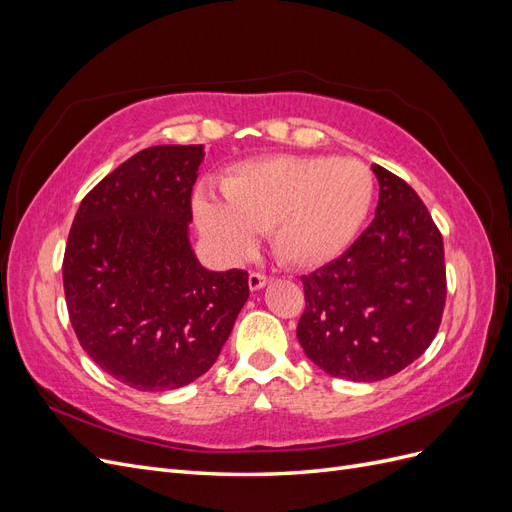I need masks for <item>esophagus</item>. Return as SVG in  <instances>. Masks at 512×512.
Listing matches in <instances>:
<instances>
[{
	"mask_svg": "<svg viewBox=\"0 0 512 512\" xmlns=\"http://www.w3.org/2000/svg\"><path fill=\"white\" fill-rule=\"evenodd\" d=\"M247 284H250L252 292H256L269 284V277L265 273H250V277H247Z\"/></svg>",
	"mask_w": 512,
	"mask_h": 512,
	"instance_id": "obj_1",
	"label": "esophagus"
}]
</instances>
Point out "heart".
I'll use <instances>...</instances> for the list:
<instances>
[{
    "mask_svg": "<svg viewBox=\"0 0 512 512\" xmlns=\"http://www.w3.org/2000/svg\"><path fill=\"white\" fill-rule=\"evenodd\" d=\"M224 203L194 198L200 235L224 260L245 258L269 230L275 256L314 269L342 254L361 230L374 179L354 158L267 156L232 166L220 179Z\"/></svg>",
    "mask_w": 512,
    "mask_h": 512,
    "instance_id": "b5f03b06",
    "label": "heart"
}]
</instances>
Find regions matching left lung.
Wrapping results in <instances>:
<instances>
[{"instance_id":"8db88e82","label":"left lung","mask_w":512,"mask_h":512,"mask_svg":"<svg viewBox=\"0 0 512 512\" xmlns=\"http://www.w3.org/2000/svg\"><path fill=\"white\" fill-rule=\"evenodd\" d=\"M376 218L337 260L303 275L297 337L333 378L376 382L399 374L438 333L446 301L444 243L410 185L371 166Z\"/></svg>"}]
</instances>
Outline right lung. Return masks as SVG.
Here are the masks:
<instances>
[{"instance_id": "obj_1", "label": "right lung", "mask_w": 512, "mask_h": 512, "mask_svg": "<svg viewBox=\"0 0 512 512\" xmlns=\"http://www.w3.org/2000/svg\"><path fill=\"white\" fill-rule=\"evenodd\" d=\"M203 160V145L138 151L83 198L68 235L72 329L91 361L138 391L209 371L250 297L245 271H209L190 245Z\"/></svg>"}]
</instances>
